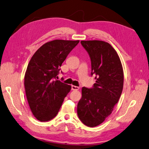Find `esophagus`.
<instances>
[{
    "label": "esophagus",
    "instance_id": "esophagus-1",
    "mask_svg": "<svg viewBox=\"0 0 149 149\" xmlns=\"http://www.w3.org/2000/svg\"><path fill=\"white\" fill-rule=\"evenodd\" d=\"M79 89V87L78 86H76L74 85H72L71 86V90H78Z\"/></svg>",
    "mask_w": 149,
    "mask_h": 149
}]
</instances>
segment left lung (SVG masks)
Segmentation results:
<instances>
[{"label":"left lung","instance_id":"8db88e82","mask_svg":"<svg viewBox=\"0 0 149 149\" xmlns=\"http://www.w3.org/2000/svg\"><path fill=\"white\" fill-rule=\"evenodd\" d=\"M91 63V74L96 83L91 88H82V97L77 106L83 123L94 127L103 123L118 103L123 86V71L116 51L102 41H81Z\"/></svg>","mask_w":149,"mask_h":149}]
</instances>
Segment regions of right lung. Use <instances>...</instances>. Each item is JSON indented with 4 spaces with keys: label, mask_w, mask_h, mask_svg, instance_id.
I'll use <instances>...</instances> for the list:
<instances>
[{
    "label": "right lung",
    "mask_w": 149,
    "mask_h": 149,
    "mask_svg": "<svg viewBox=\"0 0 149 149\" xmlns=\"http://www.w3.org/2000/svg\"><path fill=\"white\" fill-rule=\"evenodd\" d=\"M79 41L56 39L43 45L28 64L24 76L26 97L40 122L54 118L71 86L56 79L67 56Z\"/></svg>",
    "instance_id": "add662e5"
}]
</instances>
